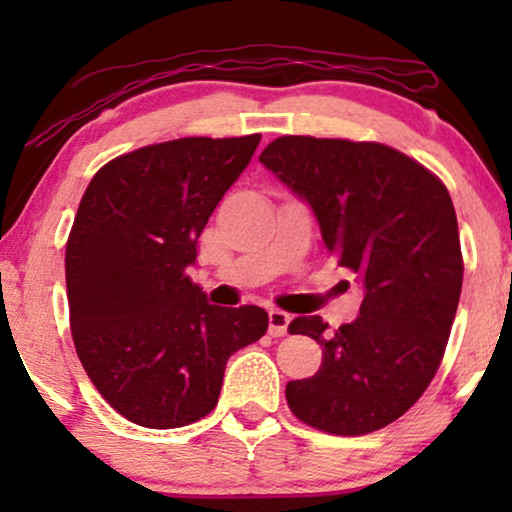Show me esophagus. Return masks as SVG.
Here are the masks:
<instances>
[{"label": "esophagus", "instance_id": "obj_1", "mask_svg": "<svg viewBox=\"0 0 512 512\" xmlns=\"http://www.w3.org/2000/svg\"><path fill=\"white\" fill-rule=\"evenodd\" d=\"M268 324H270V335H275V338H282L289 331V324H291V314H286L282 310H270L268 312Z\"/></svg>", "mask_w": 512, "mask_h": 512}]
</instances>
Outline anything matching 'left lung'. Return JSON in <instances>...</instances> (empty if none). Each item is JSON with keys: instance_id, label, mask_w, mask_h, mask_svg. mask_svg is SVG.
I'll list each match as a JSON object with an SVG mask.
<instances>
[{"instance_id": "obj_1", "label": "left lung", "mask_w": 512, "mask_h": 512, "mask_svg": "<svg viewBox=\"0 0 512 512\" xmlns=\"http://www.w3.org/2000/svg\"><path fill=\"white\" fill-rule=\"evenodd\" d=\"M258 160L310 205L326 249L363 286L359 317L335 333L321 317L289 324L324 349L317 375L286 384L289 408L335 436L382 429L431 384L457 314L464 261L450 193L377 142L286 135Z\"/></svg>"}]
</instances>
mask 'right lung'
Instances as JSON below:
<instances>
[{
  "label": "right lung",
  "mask_w": 512,
  "mask_h": 512,
  "mask_svg": "<svg viewBox=\"0 0 512 512\" xmlns=\"http://www.w3.org/2000/svg\"><path fill=\"white\" fill-rule=\"evenodd\" d=\"M261 135L184 137L118 156L90 179L67 240L69 324L104 401L146 429L214 410L226 363L268 312L219 307L188 268L198 237Z\"/></svg>",
  "instance_id": "right-lung-1"
}]
</instances>
